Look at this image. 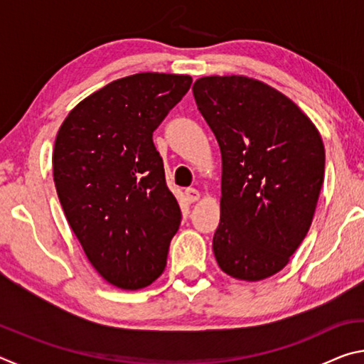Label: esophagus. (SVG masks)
Segmentation results:
<instances>
[{"label": "esophagus", "instance_id": "1", "mask_svg": "<svg viewBox=\"0 0 364 364\" xmlns=\"http://www.w3.org/2000/svg\"><path fill=\"white\" fill-rule=\"evenodd\" d=\"M184 196H186V199H188L189 202H196V200L200 197L199 191H197L196 188H188L186 191H184Z\"/></svg>", "mask_w": 364, "mask_h": 364}]
</instances>
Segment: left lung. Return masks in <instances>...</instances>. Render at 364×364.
Returning <instances> with one entry per match:
<instances>
[{"label": "left lung", "instance_id": "obj_1", "mask_svg": "<svg viewBox=\"0 0 364 364\" xmlns=\"http://www.w3.org/2000/svg\"><path fill=\"white\" fill-rule=\"evenodd\" d=\"M193 93L223 164L215 258L236 279L269 278L310 230L324 180L321 136L289 97L258 80L204 77Z\"/></svg>", "mask_w": 364, "mask_h": 364}]
</instances>
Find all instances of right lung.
I'll return each instance as SVG.
<instances>
[{
    "label": "right lung",
    "instance_id": "right-lung-1",
    "mask_svg": "<svg viewBox=\"0 0 364 364\" xmlns=\"http://www.w3.org/2000/svg\"><path fill=\"white\" fill-rule=\"evenodd\" d=\"M191 83L152 72L115 80L59 128L53 173L65 218L97 273L127 291L164 273L181 223L152 133Z\"/></svg>",
    "mask_w": 364,
    "mask_h": 364
}]
</instances>
